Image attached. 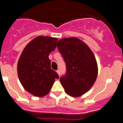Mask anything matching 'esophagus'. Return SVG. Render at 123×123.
<instances>
[{"instance_id":"34e87169","label":"esophagus","mask_w":123,"mask_h":123,"mask_svg":"<svg viewBox=\"0 0 123 123\" xmlns=\"http://www.w3.org/2000/svg\"><path fill=\"white\" fill-rule=\"evenodd\" d=\"M56 73H58V74L59 75V76H60V74H61V73H60V71H59V70H58L56 71Z\"/></svg>"}]
</instances>
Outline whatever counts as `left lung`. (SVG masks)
Returning a JSON list of instances; mask_svg holds the SVG:
<instances>
[{
  "mask_svg": "<svg viewBox=\"0 0 123 123\" xmlns=\"http://www.w3.org/2000/svg\"><path fill=\"white\" fill-rule=\"evenodd\" d=\"M57 47L67 67L61 83L67 94L80 97L90 89L97 79L98 66L94 55L88 45L76 37L59 40Z\"/></svg>",
  "mask_w": 123,
  "mask_h": 123,
  "instance_id": "left-lung-1",
  "label": "left lung"
}]
</instances>
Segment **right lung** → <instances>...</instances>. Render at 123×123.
<instances>
[{"instance_id":"right-lung-1","label":"right lung","mask_w":123,"mask_h":123,"mask_svg":"<svg viewBox=\"0 0 123 123\" xmlns=\"http://www.w3.org/2000/svg\"><path fill=\"white\" fill-rule=\"evenodd\" d=\"M58 39L38 36L30 41L23 50L17 64V73L23 88L35 97L49 93L59 76L51 69L50 53L56 47Z\"/></svg>"}]
</instances>
